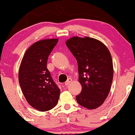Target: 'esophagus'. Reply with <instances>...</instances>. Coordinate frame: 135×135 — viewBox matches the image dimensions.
<instances>
[{"label": "esophagus", "mask_w": 135, "mask_h": 135, "mask_svg": "<svg viewBox=\"0 0 135 135\" xmlns=\"http://www.w3.org/2000/svg\"><path fill=\"white\" fill-rule=\"evenodd\" d=\"M71 82H72V79L71 78H69L66 81L65 83H64V84H65V85H69Z\"/></svg>", "instance_id": "obj_1"}]
</instances>
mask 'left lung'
Segmentation results:
<instances>
[{"label":"left lung","mask_w":135,"mask_h":135,"mask_svg":"<svg viewBox=\"0 0 135 135\" xmlns=\"http://www.w3.org/2000/svg\"><path fill=\"white\" fill-rule=\"evenodd\" d=\"M78 63L79 81L82 86L77 103L88 109L98 108L110 91L114 70L111 55L99 40L73 37L66 42Z\"/></svg>","instance_id":"obj_1"}]
</instances>
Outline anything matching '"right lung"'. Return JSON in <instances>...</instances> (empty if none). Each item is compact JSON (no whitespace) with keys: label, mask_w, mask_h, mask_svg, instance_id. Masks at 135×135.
<instances>
[{"label":"right lung","mask_w":135,"mask_h":135,"mask_svg":"<svg viewBox=\"0 0 135 135\" xmlns=\"http://www.w3.org/2000/svg\"><path fill=\"white\" fill-rule=\"evenodd\" d=\"M58 38L36 42L26 51L19 69L22 92L32 108L47 111L58 103L60 90L47 68V60Z\"/></svg>","instance_id":"add662e5"}]
</instances>
